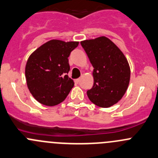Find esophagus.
<instances>
[{"label": "esophagus", "instance_id": "esophagus-1", "mask_svg": "<svg viewBox=\"0 0 158 158\" xmlns=\"http://www.w3.org/2000/svg\"><path fill=\"white\" fill-rule=\"evenodd\" d=\"M79 81H80V79H76V80H75V82H76V83H79Z\"/></svg>", "mask_w": 158, "mask_h": 158}]
</instances>
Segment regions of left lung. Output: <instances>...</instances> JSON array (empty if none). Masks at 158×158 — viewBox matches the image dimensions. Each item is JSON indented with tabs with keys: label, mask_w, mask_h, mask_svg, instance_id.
<instances>
[{
	"label": "left lung",
	"mask_w": 158,
	"mask_h": 158,
	"mask_svg": "<svg viewBox=\"0 0 158 158\" xmlns=\"http://www.w3.org/2000/svg\"><path fill=\"white\" fill-rule=\"evenodd\" d=\"M93 68L94 83L89 99L100 107H110L121 99L127 89L131 69L124 55L106 37L81 42Z\"/></svg>",
	"instance_id": "obj_1"
}]
</instances>
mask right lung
I'll return each instance as SVG.
<instances>
[{"mask_svg": "<svg viewBox=\"0 0 158 158\" xmlns=\"http://www.w3.org/2000/svg\"><path fill=\"white\" fill-rule=\"evenodd\" d=\"M78 42L51 40L35 50L27 59L25 77L28 89L37 101L52 106L65 100L74 86L69 78V56Z\"/></svg>", "mask_w": 158, "mask_h": 158, "instance_id": "right-lung-1", "label": "right lung"}]
</instances>
